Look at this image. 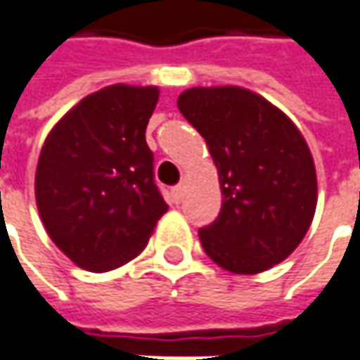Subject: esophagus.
I'll return each instance as SVG.
<instances>
[{"label": "esophagus", "instance_id": "obj_1", "mask_svg": "<svg viewBox=\"0 0 360 360\" xmlns=\"http://www.w3.org/2000/svg\"><path fill=\"white\" fill-rule=\"evenodd\" d=\"M171 195H173V199H175V203H179L181 199H183V195H185V185H183V183L175 185V187L171 189Z\"/></svg>", "mask_w": 360, "mask_h": 360}]
</instances>
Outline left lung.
<instances>
[{
  "label": "left lung",
  "instance_id": "1",
  "mask_svg": "<svg viewBox=\"0 0 360 360\" xmlns=\"http://www.w3.org/2000/svg\"><path fill=\"white\" fill-rule=\"evenodd\" d=\"M181 115L207 143L221 211L199 240L215 264L258 274L302 242L316 210V171L304 136L282 110L240 86L189 88Z\"/></svg>",
  "mask_w": 360,
  "mask_h": 360
}]
</instances>
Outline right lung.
Returning <instances> with one entry per match:
<instances>
[{"label":"right lung","mask_w":360,"mask_h":360,"mask_svg":"<svg viewBox=\"0 0 360 360\" xmlns=\"http://www.w3.org/2000/svg\"><path fill=\"white\" fill-rule=\"evenodd\" d=\"M157 101L155 86L102 88L56 124L39 153V217L84 270H115L139 256L167 211L145 139Z\"/></svg>","instance_id":"1"}]
</instances>
